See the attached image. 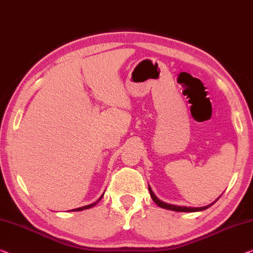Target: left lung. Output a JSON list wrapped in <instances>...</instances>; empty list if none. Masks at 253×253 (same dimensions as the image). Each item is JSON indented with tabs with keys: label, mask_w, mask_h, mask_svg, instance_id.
Segmentation results:
<instances>
[{
	"label": "left lung",
	"mask_w": 253,
	"mask_h": 253,
	"mask_svg": "<svg viewBox=\"0 0 253 253\" xmlns=\"http://www.w3.org/2000/svg\"><path fill=\"white\" fill-rule=\"evenodd\" d=\"M149 192H150V196H151V198H153V200H154V203L156 204V205H158L159 207H162V208H164V209H169V211H188V212H193V211H205V209H207V208H209L211 207V206H212L213 205V203L212 204H211V205H208V206H205V207H199V208H192V207H182V206H174V205H170V204H166V203H163V201H161L158 199V198L155 196L154 194V192L151 191V189L149 188Z\"/></svg>",
	"instance_id": "obj_1"
}]
</instances>
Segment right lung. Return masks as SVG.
Wrapping results in <instances>:
<instances>
[{
  "instance_id": "right-lung-1",
  "label": "right lung",
  "mask_w": 253,
  "mask_h": 253,
  "mask_svg": "<svg viewBox=\"0 0 253 253\" xmlns=\"http://www.w3.org/2000/svg\"><path fill=\"white\" fill-rule=\"evenodd\" d=\"M102 198H103V196L102 197H100L99 198V199L98 200H97L96 201V203H94V204H91V205H88V206H84V207H80V208H77V209H73V211H84V209H89V208H91V207H94V206L97 204V203H98V201L100 200V199H102Z\"/></svg>"
}]
</instances>
